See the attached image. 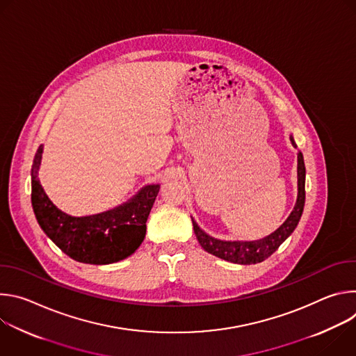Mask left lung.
Segmentation results:
<instances>
[{"label": "left lung", "instance_id": "8db88e82", "mask_svg": "<svg viewBox=\"0 0 356 356\" xmlns=\"http://www.w3.org/2000/svg\"><path fill=\"white\" fill-rule=\"evenodd\" d=\"M290 140L294 147L296 142L293 136H290ZM297 179H298V195H297V202L289 216V218L282 224L279 229H276L273 234L269 236L259 239V241H250V242H243V241H220L216 239L210 235H207L204 231H201L198 225L193 221V228L194 234L202 246V249L207 250L209 253L214 257H218L224 261L232 262V264H239V265H253V264H259L265 259H268L272 253L286 241V238L294 231L297 227L300 217L302 214L304 209V201H306V166H304V159L301 152H298L297 155Z\"/></svg>", "mask_w": 356, "mask_h": 356}]
</instances>
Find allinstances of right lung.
<instances>
[{
    "mask_svg": "<svg viewBox=\"0 0 356 356\" xmlns=\"http://www.w3.org/2000/svg\"><path fill=\"white\" fill-rule=\"evenodd\" d=\"M39 146L32 165V207L43 232L74 261L108 265L125 259L139 248L146 234V221L161 186H146L127 204L92 217L76 218L58 210L44 194L38 169Z\"/></svg>",
    "mask_w": 356,
    "mask_h": 356,
    "instance_id": "add662e5",
    "label": "right lung"
}]
</instances>
